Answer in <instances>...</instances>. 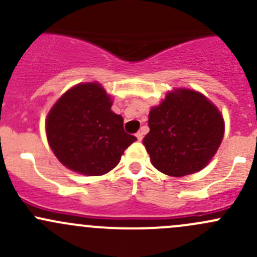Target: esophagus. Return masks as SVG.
<instances>
[{
  "label": "esophagus",
  "instance_id": "esophagus-1",
  "mask_svg": "<svg viewBox=\"0 0 257 257\" xmlns=\"http://www.w3.org/2000/svg\"><path fill=\"white\" fill-rule=\"evenodd\" d=\"M136 137H137V139H138V141L141 142L142 139H143V133H142V132H138V133L136 134Z\"/></svg>",
  "mask_w": 257,
  "mask_h": 257
}]
</instances>
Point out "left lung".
I'll list each match as a JSON object with an SVG mask.
<instances>
[{"label":"left lung","instance_id":"1","mask_svg":"<svg viewBox=\"0 0 257 257\" xmlns=\"http://www.w3.org/2000/svg\"><path fill=\"white\" fill-rule=\"evenodd\" d=\"M143 144L150 162L170 177L194 174L208 165L221 144L224 119L201 93L177 88L153 107Z\"/></svg>","mask_w":257,"mask_h":257}]
</instances>
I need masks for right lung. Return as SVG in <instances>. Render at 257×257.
Returning a JSON list of instances; mask_svg holds the SVG:
<instances>
[{
    "label": "right lung",
    "instance_id": "1",
    "mask_svg": "<svg viewBox=\"0 0 257 257\" xmlns=\"http://www.w3.org/2000/svg\"><path fill=\"white\" fill-rule=\"evenodd\" d=\"M112 99L99 83H80L67 90L49 110L46 133L57 159L73 172L97 177L118 165L137 141L112 112Z\"/></svg>",
    "mask_w": 257,
    "mask_h": 257
}]
</instances>
